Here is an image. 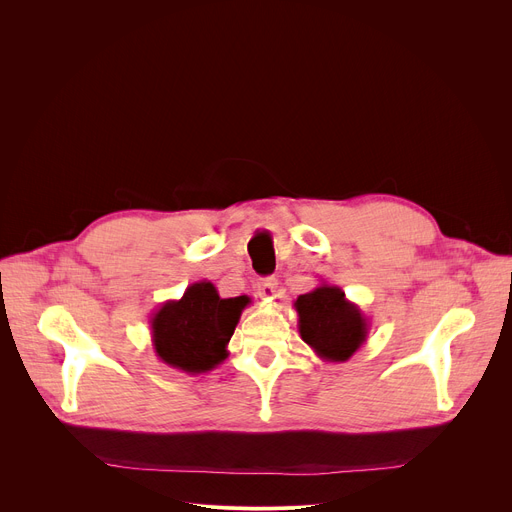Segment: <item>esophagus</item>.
Masks as SVG:
<instances>
[{
  "label": "esophagus",
  "instance_id": "obj_1",
  "mask_svg": "<svg viewBox=\"0 0 512 512\" xmlns=\"http://www.w3.org/2000/svg\"><path fill=\"white\" fill-rule=\"evenodd\" d=\"M276 278H263L257 282V288H259V294H263V297L272 299L274 297V290H276Z\"/></svg>",
  "mask_w": 512,
  "mask_h": 512
}]
</instances>
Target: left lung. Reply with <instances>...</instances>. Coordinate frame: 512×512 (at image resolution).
I'll list each match as a JSON object with an SVG mask.
<instances>
[{"label":"left lung","mask_w":512,"mask_h":512,"mask_svg":"<svg viewBox=\"0 0 512 512\" xmlns=\"http://www.w3.org/2000/svg\"><path fill=\"white\" fill-rule=\"evenodd\" d=\"M299 334L321 361L344 363L367 342L369 319L340 286L319 284L294 301Z\"/></svg>","instance_id":"8db88e82"}]
</instances>
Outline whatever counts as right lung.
I'll list each match as a JSON object with an SVG mask.
<instances>
[{
	"mask_svg": "<svg viewBox=\"0 0 512 512\" xmlns=\"http://www.w3.org/2000/svg\"><path fill=\"white\" fill-rule=\"evenodd\" d=\"M249 297L222 299L207 280L195 282L149 319L151 342L161 363L188 375L215 369L228 359V342Z\"/></svg>",
	"mask_w": 512,
	"mask_h": 512,
	"instance_id": "add662e5",
	"label": "right lung"
}]
</instances>
